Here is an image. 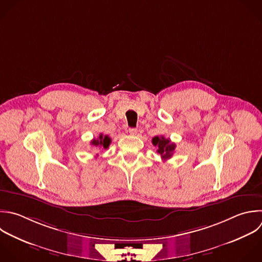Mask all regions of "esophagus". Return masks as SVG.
I'll return each instance as SVG.
<instances>
[{"label": "esophagus", "mask_w": 262, "mask_h": 262, "mask_svg": "<svg viewBox=\"0 0 262 262\" xmlns=\"http://www.w3.org/2000/svg\"><path fill=\"white\" fill-rule=\"evenodd\" d=\"M129 133H130V135L134 136V135L137 134V129H136V128H130V129H129Z\"/></svg>", "instance_id": "34e87169"}]
</instances>
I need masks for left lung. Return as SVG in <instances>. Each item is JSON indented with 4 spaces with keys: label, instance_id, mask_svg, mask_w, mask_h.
<instances>
[{
    "label": "left lung",
    "instance_id": "left-lung-1",
    "mask_svg": "<svg viewBox=\"0 0 262 262\" xmlns=\"http://www.w3.org/2000/svg\"><path fill=\"white\" fill-rule=\"evenodd\" d=\"M152 144L155 146L158 147V152L161 155L162 160L166 161L168 159H170L175 150V143L171 142V140L169 138H165L164 136H156L152 138Z\"/></svg>",
    "mask_w": 262,
    "mask_h": 262
}]
</instances>
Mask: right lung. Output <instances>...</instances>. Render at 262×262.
<instances>
[{
  "label": "right lung",
  "instance_id": "right-lung-1",
  "mask_svg": "<svg viewBox=\"0 0 262 262\" xmlns=\"http://www.w3.org/2000/svg\"><path fill=\"white\" fill-rule=\"evenodd\" d=\"M111 142H112V139H111V137H108L107 135H102V134H100L99 135V137L97 138V139H93L92 141H91V144L92 145H94V146H98V147H103V148H107L108 146H110V144H111Z\"/></svg>",
  "mask_w": 262,
  "mask_h": 262
}]
</instances>
